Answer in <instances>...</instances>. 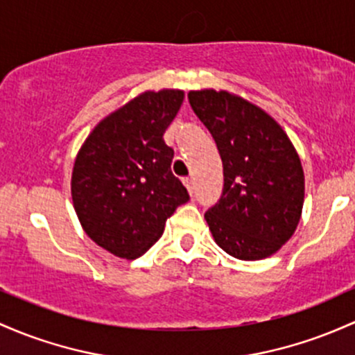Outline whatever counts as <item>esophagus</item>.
Segmentation results:
<instances>
[{
	"instance_id": "34e87169",
	"label": "esophagus",
	"mask_w": 355,
	"mask_h": 355,
	"mask_svg": "<svg viewBox=\"0 0 355 355\" xmlns=\"http://www.w3.org/2000/svg\"><path fill=\"white\" fill-rule=\"evenodd\" d=\"M184 185L187 187V190H189L190 196H192V193H193V180H192V178H190V177L184 178Z\"/></svg>"
}]
</instances>
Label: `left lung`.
I'll use <instances>...</instances> for the list:
<instances>
[{"instance_id":"obj_1","label":"left lung","mask_w":355,"mask_h":355,"mask_svg":"<svg viewBox=\"0 0 355 355\" xmlns=\"http://www.w3.org/2000/svg\"><path fill=\"white\" fill-rule=\"evenodd\" d=\"M190 106L212 135L224 189L205 212L214 241L237 259L275 254L302 217L305 177L283 128L263 109L227 91L189 92Z\"/></svg>"}]
</instances>
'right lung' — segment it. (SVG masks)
<instances>
[{"instance_id": "add662e5", "label": "right lung", "mask_w": 355, "mask_h": 355, "mask_svg": "<svg viewBox=\"0 0 355 355\" xmlns=\"http://www.w3.org/2000/svg\"><path fill=\"white\" fill-rule=\"evenodd\" d=\"M184 103V91H146L92 130L72 170V202L97 246L136 259L162 237L165 222L189 192L171 173L173 150L163 133Z\"/></svg>"}]
</instances>
